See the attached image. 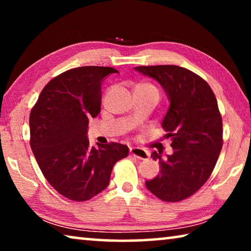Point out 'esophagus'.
<instances>
[{
    "instance_id": "obj_1",
    "label": "esophagus",
    "mask_w": 251,
    "mask_h": 251,
    "mask_svg": "<svg viewBox=\"0 0 251 251\" xmlns=\"http://www.w3.org/2000/svg\"><path fill=\"white\" fill-rule=\"evenodd\" d=\"M129 154L131 156L136 157V158L138 159H148V157H150V152L147 151L143 150V148H138V147H133L129 150Z\"/></svg>"
}]
</instances>
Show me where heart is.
Masks as SVG:
<instances>
[{"label":"heart","instance_id":"obj_1","mask_svg":"<svg viewBox=\"0 0 251 251\" xmlns=\"http://www.w3.org/2000/svg\"><path fill=\"white\" fill-rule=\"evenodd\" d=\"M137 87L147 88V90H152V91H156V92H158V91L156 90V87H154V86H152V85H151V84H144V85H139V86H137Z\"/></svg>","mask_w":251,"mask_h":251}]
</instances>
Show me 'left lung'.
<instances>
[{"mask_svg":"<svg viewBox=\"0 0 251 251\" xmlns=\"http://www.w3.org/2000/svg\"><path fill=\"white\" fill-rule=\"evenodd\" d=\"M135 71L156 79L169 100L161 126L171 138L173 154L158 160L160 173L147 180V189L164 201L192 196L210 177L223 147V120L217 100L206 80L176 65L137 66Z\"/></svg>","mask_w":251,"mask_h":251,"instance_id":"obj_1","label":"left lung"}]
</instances>
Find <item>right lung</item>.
<instances>
[{
    "mask_svg": "<svg viewBox=\"0 0 251 251\" xmlns=\"http://www.w3.org/2000/svg\"><path fill=\"white\" fill-rule=\"evenodd\" d=\"M113 67L83 66L50 79L29 114L31 148L50 186L63 196L85 201L109 184L116 161L128 147L110 143L94 147L88 120L100 112L101 83Z\"/></svg>",
    "mask_w": 251,
    "mask_h": 251,
    "instance_id": "add662e5",
    "label": "right lung"
}]
</instances>
